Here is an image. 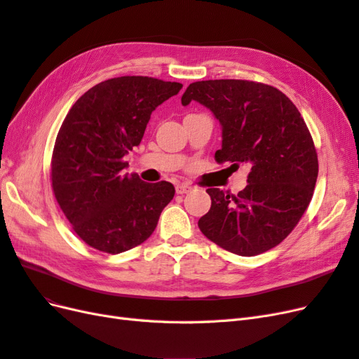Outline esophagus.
I'll return each mask as SVG.
<instances>
[{
    "label": "esophagus",
    "mask_w": 359,
    "mask_h": 359,
    "mask_svg": "<svg viewBox=\"0 0 359 359\" xmlns=\"http://www.w3.org/2000/svg\"><path fill=\"white\" fill-rule=\"evenodd\" d=\"M193 190V187L190 184H178L177 186V194H184V193H190Z\"/></svg>",
    "instance_id": "34e87169"
}]
</instances>
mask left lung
<instances>
[{
	"instance_id": "obj_1",
	"label": "left lung",
	"mask_w": 359,
	"mask_h": 359,
	"mask_svg": "<svg viewBox=\"0 0 359 359\" xmlns=\"http://www.w3.org/2000/svg\"><path fill=\"white\" fill-rule=\"evenodd\" d=\"M196 100L222 124L219 165L247 163V187L236 194L208 189L211 208L199 219L202 233L227 252L256 256L295 229L316 186L319 161L297 106L274 86L241 79L199 81L181 103Z\"/></svg>"
}]
</instances>
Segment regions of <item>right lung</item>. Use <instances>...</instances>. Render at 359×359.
Here are the masks:
<instances>
[{
  "label": "right lung",
  "instance_id": "add662e5",
  "mask_svg": "<svg viewBox=\"0 0 359 359\" xmlns=\"http://www.w3.org/2000/svg\"><path fill=\"white\" fill-rule=\"evenodd\" d=\"M181 88L148 76L107 79L81 95L64 118L50 160L52 190L85 244L118 255L154 232L175 187L124 173V156L140 144L151 112Z\"/></svg>",
  "mask_w": 359,
  "mask_h": 359
}]
</instances>
